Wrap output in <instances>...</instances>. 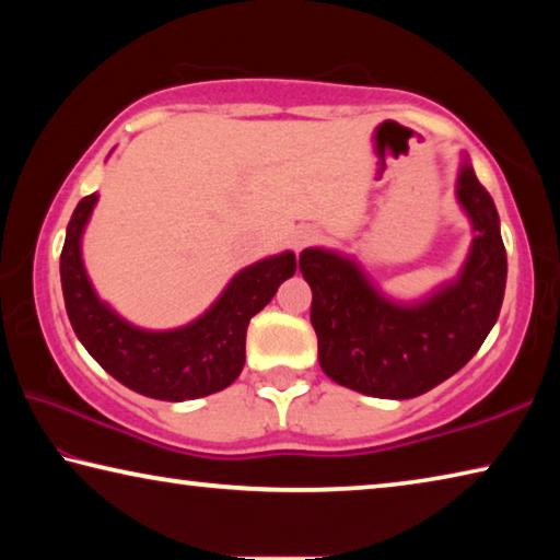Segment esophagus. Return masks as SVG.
<instances>
[{
	"mask_svg": "<svg viewBox=\"0 0 560 560\" xmlns=\"http://www.w3.org/2000/svg\"><path fill=\"white\" fill-rule=\"evenodd\" d=\"M314 242H318V232L314 230V226H299V230L291 236V246L296 252L306 249V246H311Z\"/></svg>",
	"mask_w": 560,
	"mask_h": 560,
	"instance_id": "obj_1",
	"label": "esophagus"
}]
</instances>
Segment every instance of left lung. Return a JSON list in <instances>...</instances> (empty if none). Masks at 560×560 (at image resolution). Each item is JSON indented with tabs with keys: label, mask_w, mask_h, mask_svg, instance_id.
I'll return each instance as SVG.
<instances>
[{
	"label": "left lung",
	"mask_w": 560,
	"mask_h": 560,
	"mask_svg": "<svg viewBox=\"0 0 560 560\" xmlns=\"http://www.w3.org/2000/svg\"><path fill=\"white\" fill-rule=\"evenodd\" d=\"M454 195L471 224L459 273L415 301L387 296L358 259L324 246L301 252L299 269L314 291L311 324L318 363L350 390L407 400L447 381L494 328L506 289V249L494 200L462 158Z\"/></svg>",
	"instance_id": "8db88e82"
}]
</instances>
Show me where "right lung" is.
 <instances>
[{"instance_id": "1", "label": "right lung", "mask_w": 560, "mask_h": 560, "mask_svg": "<svg viewBox=\"0 0 560 560\" xmlns=\"http://www.w3.org/2000/svg\"><path fill=\"white\" fill-rule=\"evenodd\" d=\"M98 195L75 205L61 252L66 314L91 358L118 383L153 400L183 402L224 390L244 368L246 326L296 271L293 252H281L236 271L205 314L185 326H132L93 289L81 240Z\"/></svg>"}]
</instances>
